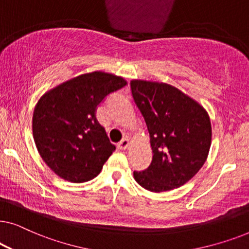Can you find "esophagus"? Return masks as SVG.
Returning a JSON list of instances; mask_svg holds the SVG:
<instances>
[{"label": "esophagus", "instance_id": "1", "mask_svg": "<svg viewBox=\"0 0 249 249\" xmlns=\"http://www.w3.org/2000/svg\"><path fill=\"white\" fill-rule=\"evenodd\" d=\"M129 144H130V142H129V139L128 138H124L118 144V147L120 148V149H122V151H124V149H127L129 147Z\"/></svg>", "mask_w": 249, "mask_h": 249}]
</instances>
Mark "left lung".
<instances>
[{
    "mask_svg": "<svg viewBox=\"0 0 249 249\" xmlns=\"http://www.w3.org/2000/svg\"><path fill=\"white\" fill-rule=\"evenodd\" d=\"M131 93L147 125L153 159L134 178L153 193L188 182L205 163L212 142L210 115L198 102L166 83L132 79Z\"/></svg>",
    "mask_w": 249,
    "mask_h": 249,
    "instance_id": "8db88e82",
    "label": "left lung"
}]
</instances>
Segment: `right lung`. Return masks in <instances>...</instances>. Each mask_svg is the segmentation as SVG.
I'll return each mask as SVG.
<instances>
[{
	"label": "right lung",
	"instance_id": "right-lung-1",
	"mask_svg": "<svg viewBox=\"0 0 249 249\" xmlns=\"http://www.w3.org/2000/svg\"><path fill=\"white\" fill-rule=\"evenodd\" d=\"M127 85L120 76L93 71L40 96L33 114L34 141L40 158L60 178L80 183L98 176L115 146L96 120L97 107Z\"/></svg>",
	"mask_w": 249,
	"mask_h": 249
}]
</instances>
